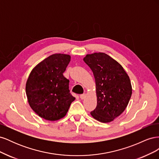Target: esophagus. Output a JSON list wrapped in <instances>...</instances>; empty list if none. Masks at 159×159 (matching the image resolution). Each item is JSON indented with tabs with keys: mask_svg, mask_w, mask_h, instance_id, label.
Segmentation results:
<instances>
[{
	"mask_svg": "<svg viewBox=\"0 0 159 159\" xmlns=\"http://www.w3.org/2000/svg\"><path fill=\"white\" fill-rule=\"evenodd\" d=\"M85 98H86V94H85V93L80 95V98H81V99H84Z\"/></svg>",
	"mask_w": 159,
	"mask_h": 159,
	"instance_id": "1",
	"label": "esophagus"
}]
</instances>
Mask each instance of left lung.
Wrapping results in <instances>:
<instances>
[{
    "instance_id": "left-lung-1",
    "label": "left lung",
    "mask_w": 159,
    "mask_h": 159,
    "mask_svg": "<svg viewBox=\"0 0 159 159\" xmlns=\"http://www.w3.org/2000/svg\"><path fill=\"white\" fill-rule=\"evenodd\" d=\"M84 61L95 81L97 106L91 116L100 122H111L124 111L131 99L129 77L121 64L105 53L87 54Z\"/></svg>"
}]
</instances>
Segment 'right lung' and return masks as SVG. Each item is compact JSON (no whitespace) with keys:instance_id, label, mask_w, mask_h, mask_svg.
Returning a JSON list of instances; mask_svg holds the SVG:
<instances>
[{"instance_id":"1","label":"right lung","mask_w":159,"mask_h":159,"mask_svg":"<svg viewBox=\"0 0 159 159\" xmlns=\"http://www.w3.org/2000/svg\"><path fill=\"white\" fill-rule=\"evenodd\" d=\"M70 60L68 54H52L32 69L26 81L28 103L38 116L48 121L65 117L75 99L70 93V81L63 75Z\"/></svg>"}]
</instances>
